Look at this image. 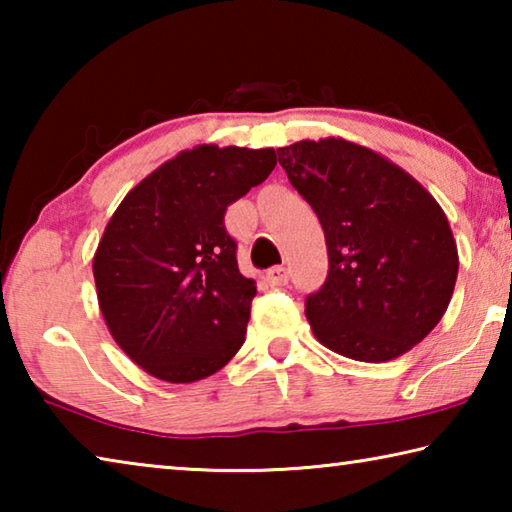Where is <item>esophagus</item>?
<instances>
[{"mask_svg":"<svg viewBox=\"0 0 512 512\" xmlns=\"http://www.w3.org/2000/svg\"><path fill=\"white\" fill-rule=\"evenodd\" d=\"M266 280L271 287H284L289 282V271L284 266H273L271 271L266 273Z\"/></svg>","mask_w":512,"mask_h":512,"instance_id":"34e87169","label":"esophagus"}]
</instances>
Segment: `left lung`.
<instances>
[{"instance_id":"left-lung-1","label":"left lung","mask_w":512,"mask_h":512,"mask_svg":"<svg viewBox=\"0 0 512 512\" xmlns=\"http://www.w3.org/2000/svg\"><path fill=\"white\" fill-rule=\"evenodd\" d=\"M277 155L325 232L329 273L305 302L314 336L354 361L402 357L454 293L458 248L443 207L411 173L343 137Z\"/></svg>"}]
</instances>
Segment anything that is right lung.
Masks as SVG:
<instances>
[{
	"instance_id": "1",
	"label": "right lung",
	"mask_w": 512,
	"mask_h": 512,
	"mask_svg": "<svg viewBox=\"0 0 512 512\" xmlns=\"http://www.w3.org/2000/svg\"><path fill=\"white\" fill-rule=\"evenodd\" d=\"M275 164V149L198 144L151 171L110 216L92 259L99 309L149 375L192 384L244 345L257 284L239 273L223 216Z\"/></svg>"
}]
</instances>
